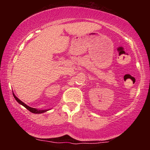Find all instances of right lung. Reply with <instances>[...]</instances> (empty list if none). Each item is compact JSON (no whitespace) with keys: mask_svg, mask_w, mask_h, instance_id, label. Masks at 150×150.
Returning <instances> with one entry per match:
<instances>
[{"mask_svg":"<svg viewBox=\"0 0 150 150\" xmlns=\"http://www.w3.org/2000/svg\"><path fill=\"white\" fill-rule=\"evenodd\" d=\"M13 96H14L15 100L18 101V102L20 104H21V105H22V106H25V107L26 108H27V110H29V111H30V112H32V113H42L46 112V111H49V109H43V110H42V109H37V108L30 107V106H27V104H25L24 102H22V101L21 100H20V99H19L15 95L14 93L13 92Z\"/></svg>","mask_w":150,"mask_h":150,"instance_id":"right-lung-1","label":"right lung"}]
</instances>
